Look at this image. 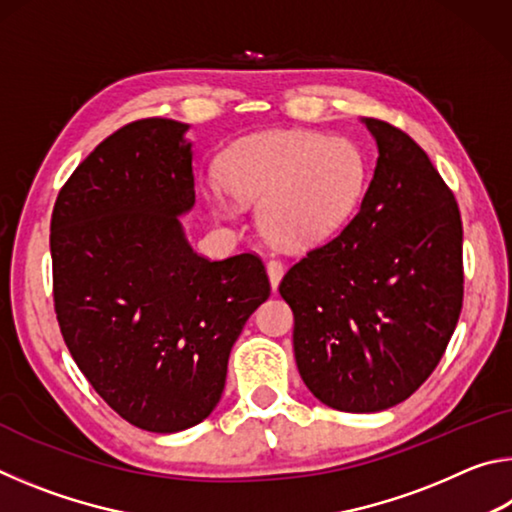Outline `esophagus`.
<instances>
[{
	"mask_svg": "<svg viewBox=\"0 0 512 512\" xmlns=\"http://www.w3.org/2000/svg\"><path fill=\"white\" fill-rule=\"evenodd\" d=\"M266 273H268V280H271V289L275 291L277 287H280V280H282V275H284L282 262H277V259H271V262L266 264Z\"/></svg>",
	"mask_w": 512,
	"mask_h": 512,
	"instance_id": "obj_1",
	"label": "esophagus"
}]
</instances>
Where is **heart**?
Returning <instances> with one entry per match:
<instances>
[{"label": "heart", "mask_w": 512, "mask_h": 512, "mask_svg": "<svg viewBox=\"0 0 512 512\" xmlns=\"http://www.w3.org/2000/svg\"><path fill=\"white\" fill-rule=\"evenodd\" d=\"M221 178L203 194L219 219H235L241 203L259 201V228L287 248L332 239L361 201L366 158L352 140L311 131L241 137L221 155Z\"/></svg>", "instance_id": "1"}]
</instances>
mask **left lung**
I'll use <instances>...</instances> for the list:
<instances>
[{"label": "left lung", "instance_id": "8db88e82", "mask_svg": "<svg viewBox=\"0 0 512 512\" xmlns=\"http://www.w3.org/2000/svg\"><path fill=\"white\" fill-rule=\"evenodd\" d=\"M377 164L354 219L280 282L293 352L316 400L377 413L443 359L463 307L461 212L429 155L386 121L361 119Z\"/></svg>", "mask_w": 512, "mask_h": 512}]
</instances>
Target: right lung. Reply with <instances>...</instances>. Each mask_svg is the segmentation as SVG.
<instances>
[{"label":"right lung","instance_id":"right-lung-1","mask_svg":"<svg viewBox=\"0 0 512 512\" xmlns=\"http://www.w3.org/2000/svg\"><path fill=\"white\" fill-rule=\"evenodd\" d=\"M189 124L133 121L85 158L51 214L54 302L94 391L135 427L176 433L219 404L230 350L271 293L262 259L194 253Z\"/></svg>","mask_w":512,"mask_h":512}]
</instances>
